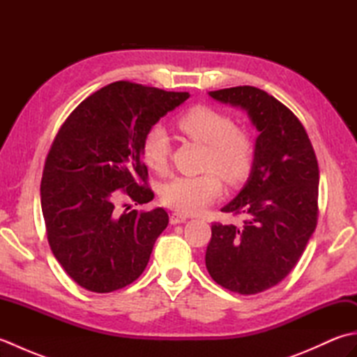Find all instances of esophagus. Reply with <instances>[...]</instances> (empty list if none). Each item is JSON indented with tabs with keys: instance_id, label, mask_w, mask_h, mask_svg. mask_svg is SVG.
Wrapping results in <instances>:
<instances>
[{
	"instance_id": "34e87169",
	"label": "esophagus",
	"mask_w": 357,
	"mask_h": 357,
	"mask_svg": "<svg viewBox=\"0 0 357 357\" xmlns=\"http://www.w3.org/2000/svg\"><path fill=\"white\" fill-rule=\"evenodd\" d=\"M187 216L185 215H181V213H172L170 216V224L176 225V224H184L187 221Z\"/></svg>"
}]
</instances>
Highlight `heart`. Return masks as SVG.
Returning <instances> with one entry per match:
<instances>
[{
  "mask_svg": "<svg viewBox=\"0 0 357 357\" xmlns=\"http://www.w3.org/2000/svg\"><path fill=\"white\" fill-rule=\"evenodd\" d=\"M179 130L188 138L207 147L204 169L210 170L196 176H176L165 183L161 201L179 213H199L222 192V183H239L245 178L253 161L252 141L224 113L195 107L178 119ZM142 158L151 170L164 173L169 167L170 138L161 126L151 127L144 136Z\"/></svg>",
  "mask_w": 357,
  "mask_h": 357,
  "instance_id": "1",
  "label": "heart"
}]
</instances>
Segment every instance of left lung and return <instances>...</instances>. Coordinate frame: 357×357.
<instances>
[{
    "label": "left lung",
    "mask_w": 357,
    "mask_h": 357,
    "mask_svg": "<svg viewBox=\"0 0 357 357\" xmlns=\"http://www.w3.org/2000/svg\"><path fill=\"white\" fill-rule=\"evenodd\" d=\"M208 96L247 112L259 135L247 183L221 208L244 215V225H211L206 267L227 290L256 294L293 270L312 238L319 167L304 126L276 98L252 86L215 90Z\"/></svg>",
    "instance_id": "8db88e82"
}]
</instances>
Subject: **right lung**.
<instances>
[{"label": "right lung", "instance_id": "add662e5", "mask_svg": "<svg viewBox=\"0 0 357 357\" xmlns=\"http://www.w3.org/2000/svg\"><path fill=\"white\" fill-rule=\"evenodd\" d=\"M188 96L116 81L86 98L59 128L45 159L41 208L53 255L86 290H119L146 270L169 215L161 207L119 215L116 199L119 190L136 204L155 198L141 184L149 174L144 136Z\"/></svg>", "mask_w": 357, "mask_h": 357}]
</instances>
